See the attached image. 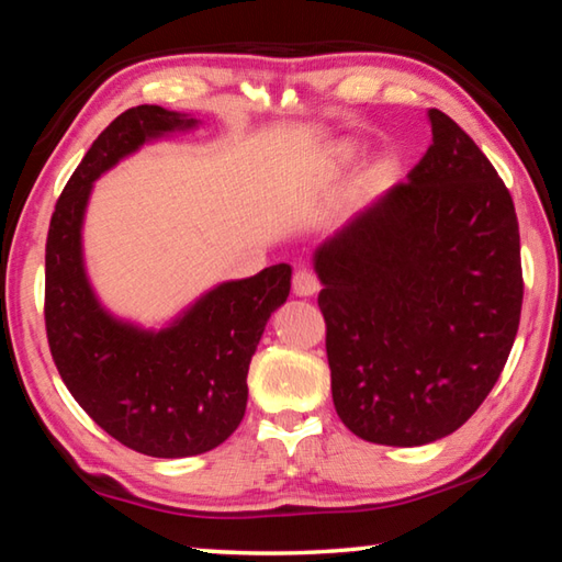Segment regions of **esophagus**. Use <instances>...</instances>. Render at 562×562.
<instances>
[{
	"mask_svg": "<svg viewBox=\"0 0 562 562\" xmlns=\"http://www.w3.org/2000/svg\"><path fill=\"white\" fill-rule=\"evenodd\" d=\"M319 288H322L319 278L312 270L302 268V270L294 272V278H292L294 294H300V297H312V294L319 292Z\"/></svg>",
	"mask_w": 562,
	"mask_h": 562,
	"instance_id": "34e87169",
	"label": "esophagus"
}]
</instances>
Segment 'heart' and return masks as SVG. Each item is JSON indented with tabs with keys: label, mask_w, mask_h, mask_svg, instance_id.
Here are the masks:
<instances>
[{
	"label": "heart",
	"mask_w": 562,
	"mask_h": 562,
	"mask_svg": "<svg viewBox=\"0 0 562 562\" xmlns=\"http://www.w3.org/2000/svg\"><path fill=\"white\" fill-rule=\"evenodd\" d=\"M349 156H351V148H349V146H345V148L339 150V158H341V160H347Z\"/></svg>",
	"instance_id": "obj_1"
}]
</instances>
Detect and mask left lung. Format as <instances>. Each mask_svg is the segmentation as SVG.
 I'll return each instance as SVG.
<instances>
[{
    "mask_svg": "<svg viewBox=\"0 0 562 562\" xmlns=\"http://www.w3.org/2000/svg\"><path fill=\"white\" fill-rule=\"evenodd\" d=\"M406 183L319 247L331 398L351 434L422 446L475 414L516 341L522 268L513 198L459 123L429 109Z\"/></svg>",
    "mask_w": 562,
    "mask_h": 562,
    "instance_id": "1",
    "label": "left lung"
}]
</instances>
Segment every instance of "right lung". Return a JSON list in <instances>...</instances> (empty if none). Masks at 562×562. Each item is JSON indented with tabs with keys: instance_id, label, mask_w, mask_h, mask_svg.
I'll list each match as a JSON object with an SVG mask.
<instances>
[{
	"instance_id": "obj_1",
	"label": "right lung",
	"mask_w": 562,
	"mask_h": 562,
	"mask_svg": "<svg viewBox=\"0 0 562 562\" xmlns=\"http://www.w3.org/2000/svg\"><path fill=\"white\" fill-rule=\"evenodd\" d=\"M193 123L160 106L123 111L74 170L46 235L44 325L54 364L103 431L156 459L205 453L240 426L250 359L292 278L280 262L217 284L160 331L123 325L101 310L81 262L91 183L148 138Z\"/></svg>"
}]
</instances>
